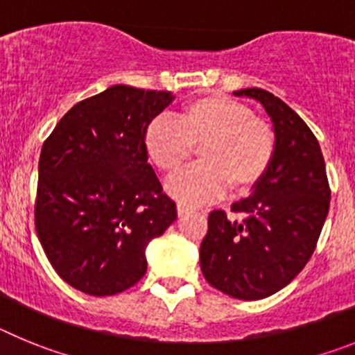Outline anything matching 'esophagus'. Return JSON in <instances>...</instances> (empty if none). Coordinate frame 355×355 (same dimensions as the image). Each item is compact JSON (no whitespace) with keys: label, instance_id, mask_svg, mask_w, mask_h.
<instances>
[{"label":"esophagus","instance_id":"obj_1","mask_svg":"<svg viewBox=\"0 0 355 355\" xmlns=\"http://www.w3.org/2000/svg\"><path fill=\"white\" fill-rule=\"evenodd\" d=\"M192 211H193V208L183 205V202H180V205H178V213H180V215H188V213H192Z\"/></svg>","mask_w":355,"mask_h":355}]
</instances>
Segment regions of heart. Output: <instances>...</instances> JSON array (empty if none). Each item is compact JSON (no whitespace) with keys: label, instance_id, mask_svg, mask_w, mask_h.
Listing matches in <instances>:
<instances>
[{"label":"heart","instance_id":"heart-1","mask_svg":"<svg viewBox=\"0 0 355 355\" xmlns=\"http://www.w3.org/2000/svg\"><path fill=\"white\" fill-rule=\"evenodd\" d=\"M146 155L163 174H174L199 147L192 168L167 181V192L187 205H205L231 188L249 193L270 171L275 156L274 128L252 108L229 97L209 96L188 103L178 121L156 117L144 133Z\"/></svg>","mask_w":355,"mask_h":355}]
</instances>
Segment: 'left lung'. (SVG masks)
<instances>
[{
	"label": "left lung",
	"mask_w": 355,
	"mask_h": 355,
	"mask_svg": "<svg viewBox=\"0 0 355 355\" xmlns=\"http://www.w3.org/2000/svg\"><path fill=\"white\" fill-rule=\"evenodd\" d=\"M238 97L261 103L274 126L275 156L252 193L225 211L209 213L200 243V270L222 293L259 300L283 290L315 252L329 213V188L322 149L306 122L274 94L241 89Z\"/></svg>",
	"instance_id": "1"
}]
</instances>
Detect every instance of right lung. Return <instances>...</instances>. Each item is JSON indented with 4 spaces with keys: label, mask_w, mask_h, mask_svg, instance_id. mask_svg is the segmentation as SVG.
Here are the masks:
<instances>
[{
    "label": "right lung",
    "mask_w": 355,
    "mask_h": 355,
    "mask_svg": "<svg viewBox=\"0 0 355 355\" xmlns=\"http://www.w3.org/2000/svg\"><path fill=\"white\" fill-rule=\"evenodd\" d=\"M171 92L114 85L72 106L44 142L35 229L56 274L108 297L144 277L146 249L178 218L147 163L144 133Z\"/></svg>",
    "instance_id": "add662e5"
}]
</instances>
